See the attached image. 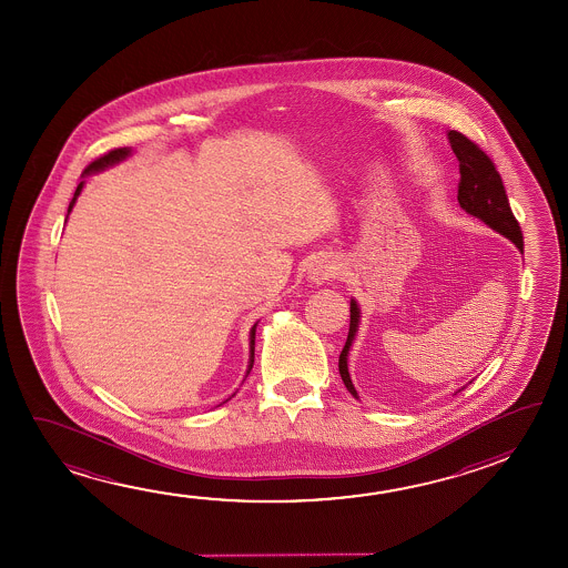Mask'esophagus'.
<instances>
[{"mask_svg":"<svg viewBox=\"0 0 568 568\" xmlns=\"http://www.w3.org/2000/svg\"><path fill=\"white\" fill-rule=\"evenodd\" d=\"M341 273V267L333 257H318L308 270V280L315 285H325L328 281L335 280Z\"/></svg>","mask_w":568,"mask_h":568,"instance_id":"34e87169","label":"esophagus"}]
</instances>
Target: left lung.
I'll use <instances>...</instances> for the list:
<instances>
[{
    "mask_svg": "<svg viewBox=\"0 0 568 568\" xmlns=\"http://www.w3.org/2000/svg\"><path fill=\"white\" fill-rule=\"evenodd\" d=\"M447 140L459 160V176L462 178H459L457 200H459L462 210L477 220H481L495 232L505 235L509 242L515 243V247L519 252H523L521 227L513 215L501 176L493 166L491 159L462 132H447ZM358 325H361V307L354 298H351V328H348V338L344 344L343 353L338 356V373H341L346 390L351 392L354 398H358V392L354 388L351 373H348V354H351L354 336L358 333ZM465 386L457 392L464 390Z\"/></svg>",
    "mask_w": 568,
    "mask_h": 568,
    "instance_id": "left-lung-1",
    "label": "left lung"
}]
</instances>
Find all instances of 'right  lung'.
<instances>
[{"label":"right lung","mask_w":568,"mask_h":568,"mask_svg":"<svg viewBox=\"0 0 568 568\" xmlns=\"http://www.w3.org/2000/svg\"><path fill=\"white\" fill-rule=\"evenodd\" d=\"M132 154V149H116L111 150L109 154H104V156H101V159L94 160V162H91L89 166L84 168V176H91V174H97V172H103V170H106V168L114 166V164H119V162H122V160L129 159ZM84 186V180L77 186L75 195H73V200H71V204H69V210H67V217H69V214L73 212V205H75L77 197L81 195V192H83ZM255 328H257V323L252 326V331H250V363H247V371H245V378H247V374L252 373L253 368V358H255ZM233 396H235V392H233L232 396L227 398V400H232ZM224 400L222 404H225ZM220 404V406H222Z\"/></svg>","instance_id":"obj_1"}]
</instances>
